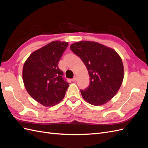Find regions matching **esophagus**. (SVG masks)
<instances>
[{
	"label": "esophagus",
	"mask_w": 148,
	"mask_h": 148,
	"mask_svg": "<svg viewBox=\"0 0 148 148\" xmlns=\"http://www.w3.org/2000/svg\"><path fill=\"white\" fill-rule=\"evenodd\" d=\"M76 80H77V78H76V77H74L73 78L71 79V81H72V82H75Z\"/></svg>",
	"instance_id": "esophagus-1"
}]
</instances>
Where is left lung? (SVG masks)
I'll list each match as a JSON object with an SVG mask.
<instances>
[{"label":"left lung","instance_id":"left-lung-1","mask_svg":"<svg viewBox=\"0 0 148 148\" xmlns=\"http://www.w3.org/2000/svg\"><path fill=\"white\" fill-rule=\"evenodd\" d=\"M70 47L81 58L90 77L89 86L80 90L83 99L96 106L112 99L124 77L123 62L117 52L94 41H81L72 44Z\"/></svg>","mask_w":148,"mask_h":148}]
</instances>
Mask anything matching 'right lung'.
I'll return each instance as SVG.
<instances>
[{"instance_id": "1", "label": "right lung", "mask_w": 148, "mask_h": 148, "mask_svg": "<svg viewBox=\"0 0 148 148\" xmlns=\"http://www.w3.org/2000/svg\"><path fill=\"white\" fill-rule=\"evenodd\" d=\"M66 42L54 41L34 51L23 67L25 87L33 99L46 107L56 106L64 99L69 83L62 78L58 63Z\"/></svg>"}]
</instances>
